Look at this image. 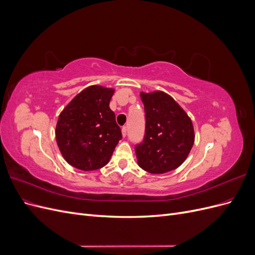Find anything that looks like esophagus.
I'll return each instance as SVG.
<instances>
[{
    "label": "esophagus",
    "mask_w": 255,
    "mask_h": 255,
    "mask_svg": "<svg viewBox=\"0 0 255 255\" xmlns=\"http://www.w3.org/2000/svg\"><path fill=\"white\" fill-rule=\"evenodd\" d=\"M121 130H122V135H123V137H126V136H127V132H128V128H127V127H123Z\"/></svg>",
    "instance_id": "1"
}]
</instances>
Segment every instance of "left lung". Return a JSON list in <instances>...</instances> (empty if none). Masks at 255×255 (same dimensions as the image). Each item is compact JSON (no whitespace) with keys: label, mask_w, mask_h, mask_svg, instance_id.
Segmentation results:
<instances>
[{"label":"left lung","mask_w":255,"mask_h":255,"mask_svg":"<svg viewBox=\"0 0 255 255\" xmlns=\"http://www.w3.org/2000/svg\"><path fill=\"white\" fill-rule=\"evenodd\" d=\"M144 106L145 132L135 145L138 165L154 174L174 170L186 159L195 142L188 115L163 91L140 92Z\"/></svg>","instance_id":"1"}]
</instances>
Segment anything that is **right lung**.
I'll use <instances>...</instances> for the list:
<instances>
[{"mask_svg":"<svg viewBox=\"0 0 255 255\" xmlns=\"http://www.w3.org/2000/svg\"><path fill=\"white\" fill-rule=\"evenodd\" d=\"M114 91L99 85L89 86L59 115L57 145L67 163L80 170L104 167L122 138L115 113L110 109Z\"/></svg>","mask_w":255,"mask_h":255,"instance_id":"right-lung-1","label":"right lung"}]
</instances>
